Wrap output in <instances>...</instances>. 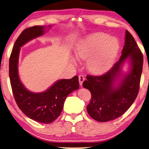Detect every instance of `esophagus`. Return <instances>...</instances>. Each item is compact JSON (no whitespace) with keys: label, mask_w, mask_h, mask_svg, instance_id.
I'll list each match as a JSON object with an SVG mask.
<instances>
[{"label":"esophagus","mask_w":149,"mask_h":149,"mask_svg":"<svg viewBox=\"0 0 149 149\" xmlns=\"http://www.w3.org/2000/svg\"><path fill=\"white\" fill-rule=\"evenodd\" d=\"M78 80H79V83H80V86H82V83L84 80H85V78L83 75L80 74L79 75V77H78Z\"/></svg>","instance_id":"obj_1"}]
</instances>
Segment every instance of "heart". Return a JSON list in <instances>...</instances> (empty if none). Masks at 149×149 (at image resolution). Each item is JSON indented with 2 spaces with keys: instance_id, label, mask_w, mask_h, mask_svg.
I'll return each instance as SVG.
<instances>
[{
  "instance_id": "obj_1",
  "label": "heart",
  "mask_w": 149,
  "mask_h": 149,
  "mask_svg": "<svg viewBox=\"0 0 149 149\" xmlns=\"http://www.w3.org/2000/svg\"><path fill=\"white\" fill-rule=\"evenodd\" d=\"M120 47L119 40L108 33L96 32L87 36L75 49L77 56L87 60V67L93 74H102L111 68Z\"/></svg>"
}]
</instances>
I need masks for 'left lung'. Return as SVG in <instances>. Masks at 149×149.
<instances>
[{"mask_svg":"<svg viewBox=\"0 0 149 149\" xmlns=\"http://www.w3.org/2000/svg\"><path fill=\"white\" fill-rule=\"evenodd\" d=\"M128 58L131 69L120 80L117 86L114 83L121 75V66ZM143 57L138 45L128 30H126L125 45L119 60L100 76H87L83 87L91 93L87 111L93 119L107 122L120 117L134 103L138 94L143 70Z\"/></svg>","mask_w":149,"mask_h":149,"instance_id":"obj_1","label":"left lung"}]
</instances>
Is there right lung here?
Returning a JSON list of instances; mask_svg holds the SVG:
<instances>
[{
    "label": "right lung",
    "instance_id": "add662e5",
    "mask_svg": "<svg viewBox=\"0 0 149 149\" xmlns=\"http://www.w3.org/2000/svg\"><path fill=\"white\" fill-rule=\"evenodd\" d=\"M46 28L45 26H34L21 32L15 42L10 55L9 75L13 94L18 107L30 119L48 124L60 116L66 97L72 91L78 89L79 82L78 76H74L71 79L59 80L42 93L29 91L21 82L18 74L20 47L44 34Z\"/></svg>",
    "mask_w": 149,
    "mask_h": 149
}]
</instances>
